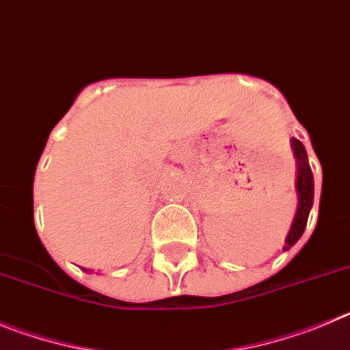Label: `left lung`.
Masks as SVG:
<instances>
[{
    "mask_svg": "<svg viewBox=\"0 0 350 350\" xmlns=\"http://www.w3.org/2000/svg\"><path fill=\"white\" fill-rule=\"evenodd\" d=\"M291 148L298 165V176H297L298 209H297V214H295V219H293L291 230H289L288 237H286L284 250H289V247H291V245L301 237L305 226H307L308 213H310V209H312V202H314V178H312V171H310V165H308L305 146L300 143V141L293 137Z\"/></svg>",
    "mask_w": 350,
    "mask_h": 350,
    "instance_id": "left-lung-1",
    "label": "left lung"
}]
</instances>
